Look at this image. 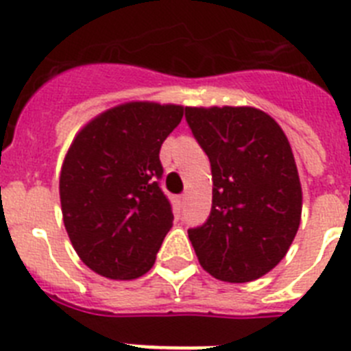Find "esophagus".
Wrapping results in <instances>:
<instances>
[{"label":"esophagus","instance_id":"34e87169","mask_svg":"<svg viewBox=\"0 0 351 351\" xmlns=\"http://www.w3.org/2000/svg\"><path fill=\"white\" fill-rule=\"evenodd\" d=\"M186 200H188V195H186V193H182L181 197H179V204H181V206L184 207V206H186Z\"/></svg>","mask_w":351,"mask_h":351}]
</instances>
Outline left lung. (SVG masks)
I'll use <instances>...</instances> for the list:
<instances>
[{
  "label": "left lung",
  "mask_w": 351,
  "mask_h": 351,
  "mask_svg": "<svg viewBox=\"0 0 351 351\" xmlns=\"http://www.w3.org/2000/svg\"><path fill=\"white\" fill-rule=\"evenodd\" d=\"M186 121L213 172L209 219L188 230L198 262L226 283L258 280L285 258L300 225L290 142L255 107H186Z\"/></svg>",
  "instance_id": "1"
}]
</instances>
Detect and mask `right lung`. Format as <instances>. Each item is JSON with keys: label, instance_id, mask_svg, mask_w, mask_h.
I'll return each mask as SVG.
<instances>
[{"label": "right lung", "instance_id": "obj_1", "mask_svg": "<svg viewBox=\"0 0 351 351\" xmlns=\"http://www.w3.org/2000/svg\"><path fill=\"white\" fill-rule=\"evenodd\" d=\"M184 107L126 101L79 130L63 160L60 198L70 243L93 272L130 281L154 265L173 214L158 179L160 149Z\"/></svg>", "mask_w": 351, "mask_h": 351}]
</instances>
